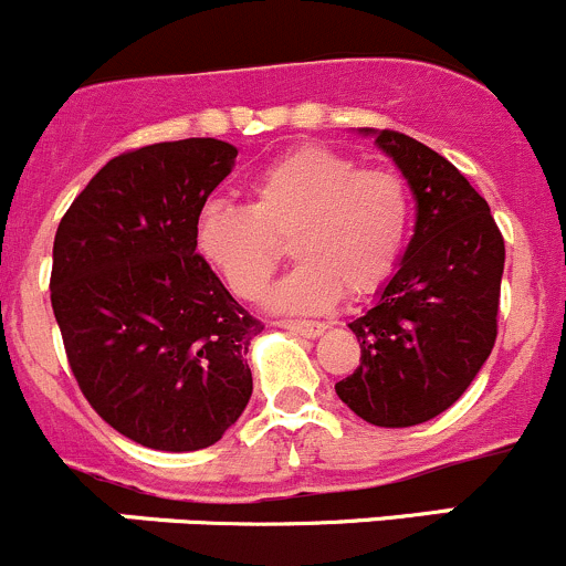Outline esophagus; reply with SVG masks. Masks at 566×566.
Returning a JSON list of instances; mask_svg holds the SVG:
<instances>
[{
  "mask_svg": "<svg viewBox=\"0 0 566 566\" xmlns=\"http://www.w3.org/2000/svg\"><path fill=\"white\" fill-rule=\"evenodd\" d=\"M279 328L290 331V334H298V336H306V339H315L325 331L323 323H310V319H279Z\"/></svg>",
  "mask_w": 566,
  "mask_h": 566,
  "instance_id": "34e87169",
  "label": "esophagus"
}]
</instances>
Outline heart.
Segmentation results:
<instances>
[{
    "instance_id": "1",
    "label": "heart",
    "mask_w": 566,
    "mask_h": 566,
    "mask_svg": "<svg viewBox=\"0 0 566 566\" xmlns=\"http://www.w3.org/2000/svg\"><path fill=\"white\" fill-rule=\"evenodd\" d=\"M410 221L405 180L358 169L325 147H298L251 180V208L213 199L199 210L197 251L241 298H260L293 238L301 260L268 293L273 312L319 315L342 293L364 298L397 268Z\"/></svg>"
}]
</instances>
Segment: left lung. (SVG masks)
I'll use <instances>...</instances> for the list:
<instances>
[{
    "label": "left lung",
    "instance_id": "8db88e82",
    "mask_svg": "<svg viewBox=\"0 0 566 566\" xmlns=\"http://www.w3.org/2000/svg\"><path fill=\"white\" fill-rule=\"evenodd\" d=\"M408 180L416 224L378 301L347 323L361 364L336 384L375 427H413L462 397L495 345L504 238L454 164L397 130L358 128Z\"/></svg>",
    "mask_w": 566,
    "mask_h": 566
}]
</instances>
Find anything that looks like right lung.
<instances>
[{"label": "right lung", "instance_id": "right-lung-1", "mask_svg": "<svg viewBox=\"0 0 566 566\" xmlns=\"http://www.w3.org/2000/svg\"><path fill=\"white\" fill-rule=\"evenodd\" d=\"M238 147L180 139L112 158L62 216L51 310L87 402L130 441L197 452L251 397L262 325L197 254V219Z\"/></svg>", "mask_w": 566, "mask_h": 566}]
</instances>
